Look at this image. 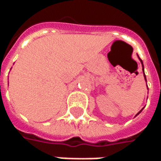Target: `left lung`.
Returning a JSON list of instances; mask_svg holds the SVG:
<instances>
[{
  "mask_svg": "<svg viewBox=\"0 0 161 161\" xmlns=\"http://www.w3.org/2000/svg\"><path fill=\"white\" fill-rule=\"evenodd\" d=\"M138 58H139V59H140V61H141V63H142V70H143V76H144V78H145L146 82H147V78H146V75H145V73H144V65H143V62H142V60L141 59V58H140V57L138 56ZM142 109H143V108H142ZM142 110H141V111H140V112H138V113H137V114H136V115H135V116H137V115H138L139 114H140V113H141V112L142 111Z\"/></svg>",
  "mask_w": 161,
  "mask_h": 161,
  "instance_id": "8db88e82",
  "label": "left lung"
}]
</instances>
